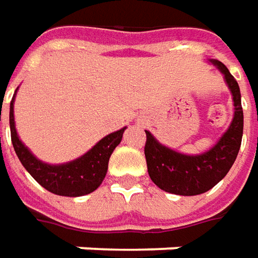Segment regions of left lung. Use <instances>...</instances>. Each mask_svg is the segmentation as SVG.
Segmentation results:
<instances>
[{"label": "left lung", "mask_w": 258, "mask_h": 258, "mask_svg": "<svg viewBox=\"0 0 258 258\" xmlns=\"http://www.w3.org/2000/svg\"><path fill=\"white\" fill-rule=\"evenodd\" d=\"M212 63L225 74L234 102L233 120L221 140L204 154L185 156L161 146L152 133L145 131L147 171L153 182L166 192L185 197L207 192L229 173L240 150L243 136L240 88L226 66L216 60H212Z\"/></svg>", "instance_id": "left-lung-1"}]
</instances>
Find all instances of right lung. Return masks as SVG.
Here are the masks:
<instances>
[{
  "label": "right lung",
  "instance_id": "add662e5",
  "mask_svg": "<svg viewBox=\"0 0 258 258\" xmlns=\"http://www.w3.org/2000/svg\"><path fill=\"white\" fill-rule=\"evenodd\" d=\"M10 127L14 150L22 166L43 188L61 197L87 195L101 185L106 175L109 157L113 149L120 143L126 129L123 127L105 136L80 159L67 164L50 166L37 160L18 138L14 122V98L10 105Z\"/></svg>",
  "mask_w": 258,
  "mask_h": 258
}]
</instances>
